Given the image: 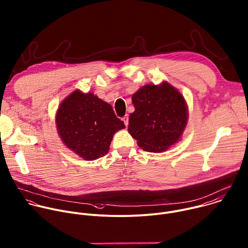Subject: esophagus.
Here are the masks:
<instances>
[{"mask_svg":"<svg viewBox=\"0 0 248 248\" xmlns=\"http://www.w3.org/2000/svg\"><path fill=\"white\" fill-rule=\"evenodd\" d=\"M122 121L124 122L125 126H128V122H129V117H128V115H125V116L122 118Z\"/></svg>","mask_w":248,"mask_h":248,"instance_id":"esophagus-1","label":"esophagus"}]
</instances>
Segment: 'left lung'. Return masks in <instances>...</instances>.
I'll list each match as a JSON object with an SVG mask.
<instances>
[{"label": "left lung", "instance_id": "obj_1", "mask_svg": "<svg viewBox=\"0 0 248 248\" xmlns=\"http://www.w3.org/2000/svg\"><path fill=\"white\" fill-rule=\"evenodd\" d=\"M135 111L130 114L128 131L142 150L165 152L181 138L187 121L184 96L167 82L145 85L132 96Z\"/></svg>", "mask_w": 248, "mask_h": 248}]
</instances>
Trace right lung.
<instances>
[{
	"label": "right lung",
	"instance_id": "add662e5",
	"mask_svg": "<svg viewBox=\"0 0 248 248\" xmlns=\"http://www.w3.org/2000/svg\"><path fill=\"white\" fill-rule=\"evenodd\" d=\"M56 122L64 144L85 160L105 156L114 133L125 128L109 104L78 90L62 103Z\"/></svg>",
	"mask_w": 248,
	"mask_h": 248
}]
</instances>
